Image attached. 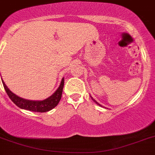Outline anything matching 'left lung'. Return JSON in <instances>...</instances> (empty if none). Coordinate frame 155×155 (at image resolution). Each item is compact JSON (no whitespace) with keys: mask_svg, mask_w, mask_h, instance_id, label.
<instances>
[{"mask_svg":"<svg viewBox=\"0 0 155 155\" xmlns=\"http://www.w3.org/2000/svg\"><path fill=\"white\" fill-rule=\"evenodd\" d=\"M91 99H92L93 101H94V102H95V103H96V104H97V105H98V106H100V107H103V106H102V105H101V104H99V103H97V101H95V100H94V98H93V97H91Z\"/></svg>","mask_w":155,"mask_h":155,"instance_id":"8db88e82","label":"left lung"}]
</instances>
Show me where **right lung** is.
Wrapping results in <instances>:
<instances>
[{"instance_id": "obj_1", "label": "right lung", "mask_w": 155, "mask_h": 155, "mask_svg": "<svg viewBox=\"0 0 155 155\" xmlns=\"http://www.w3.org/2000/svg\"><path fill=\"white\" fill-rule=\"evenodd\" d=\"M1 81H2L3 85H4V87L7 92V95L17 107H20V109H23V110H29V111L32 112H39V113L48 112L58 105L61 98L64 82V78H63L61 79L59 87L55 91V92L43 101H29V100H26V99H23L16 95L7 87L2 78H1Z\"/></svg>"}]
</instances>
